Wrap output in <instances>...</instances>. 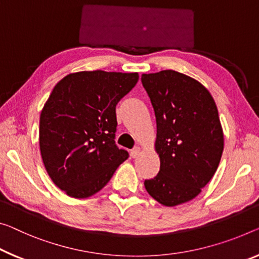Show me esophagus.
Instances as JSON below:
<instances>
[{"mask_svg": "<svg viewBox=\"0 0 259 259\" xmlns=\"http://www.w3.org/2000/svg\"><path fill=\"white\" fill-rule=\"evenodd\" d=\"M140 153H141L140 147H135L134 149H132V152H131V156L135 158V157H138L139 155H140Z\"/></svg>", "mask_w": 259, "mask_h": 259, "instance_id": "34e87169", "label": "esophagus"}]
</instances>
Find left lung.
<instances>
[{
    "label": "left lung",
    "instance_id": "1",
    "mask_svg": "<svg viewBox=\"0 0 259 259\" xmlns=\"http://www.w3.org/2000/svg\"><path fill=\"white\" fill-rule=\"evenodd\" d=\"M141 81L154 107L160 157V171L145 188L172 207L192 200L212 180L224 152V131L212 95L197 79L161 70L142 74Z\"/></svg>",
    "mask_w": 259,
    "mask_h": 259
}]
</instances>
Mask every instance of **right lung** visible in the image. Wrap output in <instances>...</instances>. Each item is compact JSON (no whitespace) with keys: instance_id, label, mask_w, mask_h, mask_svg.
<instances>
[{"instance_id":"right-lung-1","label":"right lung","mask_w":259,"mask_h":259,"mask_svg":"<svg viewBox=\"0 0 259 259\" xmlns=\"http://www.w3.org/2000/svg\"><path fill=\"white\" fill-rule=\"evenodd\" d=\"M138 79V73L77 71L51 93L40 113L39 147L51 180L69 197L99 192L128 158L114 142L116 105Z\"/></svg>"}]
</instances>
